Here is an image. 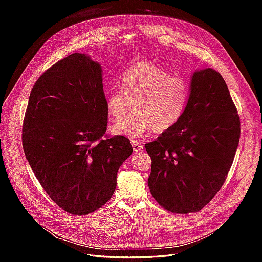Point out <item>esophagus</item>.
Masks as SVG:
<instances>
[{"label": "esophagus", "instance_id": "esophagus-1", "mask_svg": "<svg viewBox=\"0 0 262 262\" xmlns=\"http://www.w3.org/2000/svg\"><path fill=\"white\" fill-rule=\"evenodd\" d=\"M131 144H132L133 152H134V153H138V152H140V150H141L142 148H143V145H142L141 142H139V141L132 140V141H131Z\"/></svg>", "mask_w": 262, "mask_h": 262}]
</instances>
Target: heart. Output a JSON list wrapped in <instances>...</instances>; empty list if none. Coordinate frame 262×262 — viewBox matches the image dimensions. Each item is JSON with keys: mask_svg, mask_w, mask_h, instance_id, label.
Returning a JSON list of instances; mask_svg holds the SVG:
<instances>
[{"mask_svg": "<svg viewBox=\"0 0 262 262\" xmlns=\"http://www.w3.org/2000/svg\"><path fill=\"white\" fill-rule=\"evenodd\" d=\"M121 90L106 93L105 106L115 121H120L136 107L137 112L114 125L119 136L139 139L154 129L169 130L184 116L190 98L185 77L171 75L153 63L140 62L122 74Z\"/></svg>", "mask_w": 262, "mask_h": 262, "instance_id": "1", "label": "heart"}]
</instances>
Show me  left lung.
Returning <instances> with one entry per match:
<instances>
[{
    "label": "left lung",
    "mask_w": 262,
    "mask_h": 262,
    "mask_svg": "<svg viewBox=\"0 0 262 262\" xmlns=\"http://www.w3.org/2000/svg\"><path fill=\"white\" fill-rule=\"evenodd\" d=\"M239 138V116L224 78L211 68L196 70L184 116L145 144L154 199L173 213L200 211L224 184Z\"/></svg>",
    "instance_id": "8db88e82"
}]
</instances>
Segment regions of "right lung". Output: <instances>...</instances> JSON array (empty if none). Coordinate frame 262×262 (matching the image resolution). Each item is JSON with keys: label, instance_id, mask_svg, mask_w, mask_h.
Wrapping results in <instances>:
<instances>
[{"label": "right lung", "instance_id": "obj_1", "mask_svg": "<svg viewBox=\"0 0 262 262\" xmlns=\"http://www.w3.org/2000/svg\"><path fill=\"white\" fill-rule=\"evenodd\" d=\"M108 113L102 70L73 53L38 78L23 124V148L45 191L61 209L86 215L113 196L117 173L132 152L122 136L102 139Z\"/></svg>", "mask_w": 262, "mask_h": 262}]
</instances>
